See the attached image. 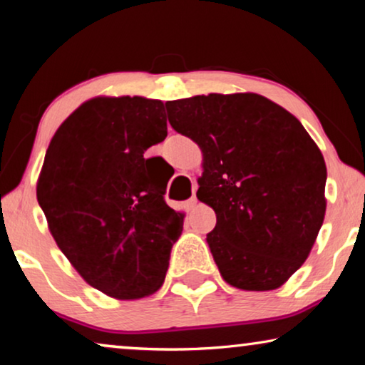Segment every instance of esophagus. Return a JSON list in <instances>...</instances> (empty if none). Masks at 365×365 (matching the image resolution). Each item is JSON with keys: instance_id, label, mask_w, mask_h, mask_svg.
I'll use <instances>...</instances> for the list:
<instances>
[{"instance_id": "esophagus-1", "label": "esophagus", "mask_w": 365, "mask_h": 365, "mask_svg": "<svg viewBox=\"0 0 365 365\" xmlns=\"http://www.w3.org/2000/svg\"><path fill=\"white\" fill-rule=\"evenodd\" d=\"M197 207V197L196 196H192L191 199H189V201L186 202V209L187 211H194V209Z\"/></svg>"}]
</instances>
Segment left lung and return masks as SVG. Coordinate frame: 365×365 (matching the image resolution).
Returning <instances> with one entry per match:
<instances>
[{"label": "left lung", "instance_id": "left-lung-1", "mask_svg": "<svg viewBox=\"0 0 365 365\" xmlns=\"http://www.w3.org/2000/svg\"><path fill=\"white\" fill-rule=\"evenodd\" d=\"M174 131L202 151L197 199L216 212L206 241L224 281L274 291L306 262L326 216L327 169L301 121L256 93L168 101Z\"/></svg>", "mask_w": 365, "mask_h": 365}]
</instances>
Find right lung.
<instances>
[{
  "instance_id": "right-lung-1",
  "label": "right lung",
  "mask_w": 365,
  "mask_h": 365,
  "mask_svg": "<svg viewBox=\"0 0 365 365\" xmlns=\"http://www.w3.org/2000/svg\"><path fill=\"white\" fill-rule=\"evenodd\" d=\"M168 136L164 103L98 96L49 143L36 197L58 247L109 297L133 301L163 286L184 212L164 201L168 179L144 153Z\"/></svg>"
}]
</instances>
